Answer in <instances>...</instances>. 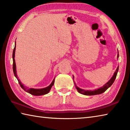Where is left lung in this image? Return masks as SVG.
Here are the masks:
<instances>
[{
	"mask_svg": "<svg viewBox=\"0 0 130 130\" xmlns=\"http://www.w3.org/2000/svg\"><path fill=\"white\" fill-rule=\"evenodd\" d=\"M117 58L118 59L119 58V52L118 51V56H117ZM118 70H119V67H118L117 69H116V71L115 72V73H113V75L112 76V77L111 78V79L108 81V82L105 84L103 85V87L99 88L97 89H94L93 91H88V90H84L83 89L81 88H80L78 87L77 86L75 82L74 81V76H73V82L74 85H75L76 88V89L77 90V91L79 92V93L83 94H84V95H87V96H92V95H96V94H99L101 93H103V92H104L106 90L109 88L112 85V84L113 83L114 81H115V78L116 77V76H117V73L118 72Z\"/></svg>",
	"mask_w": 130,
	"mask_h": 130,
	"instance_id": "obj_1",
	"label": "left lung"
}]
</instances>
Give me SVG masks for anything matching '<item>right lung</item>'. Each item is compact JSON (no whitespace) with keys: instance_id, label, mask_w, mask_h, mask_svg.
<instances>
[{"instance_id":"add662e5","label":"right lung","mask_w":130,"mask_h":130,"mask_svg":"<svg viewBox=\"0 0 130 130\" xmlns=\"http://www.w3.org/2000/svg\"><path fill=\"white\" fill-rule=\"evenodd\" d=\"M15 49H16V42L15 43V47L14 50H13L12 53V59H13V72H14V74L15 76V77L17 78L18 81L19 85L22 88L24 91L26 92H28V93H30L31 94L34 96H41L43 95V94H46L49 93L50 92V89H51L53 85H54V80L55 78L53 79V80L52 82V83L49 85V86L45 88H41V89H36V88H28V87H26V86H24V85L22 83H21V81L19 80V78L18 77L17 74V69H16V63H15Z\"/></svg>"}]
</instances>
